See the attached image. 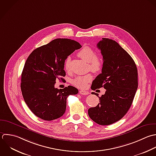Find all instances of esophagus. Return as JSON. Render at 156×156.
<instances>
[{
	"label": "esophagus",
	"mask_w": 156,
	"mask_h": 156,
	"mask_svg": "<svg viewBox=\"0 0 156 156\" xmlns=\"http://www.w3.org/2000/svg\"><path fill=\"white\" fill-rule=\"evenodd\" d=\"M80 94L81 95H88L89 94V92L88 91L86 90H81L80 91Z\"/></svg>",
	"instance_id": "34e87169"
}]
</instances>
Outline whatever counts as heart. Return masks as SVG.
<instances>
[{"instance_id":"heart-1","label":"heart","mask_w":156,"mask_h":156,"mask_svg":"<svg viewBox=\"0 0 156 156\" xmlns=\"http://www.w3.org/2000/svg\"><path fill=\"white\" fill-rule=\"evenodd\" d=\"M95 51L89 46L83 47L78 53V55L83 60L88 62L89 69L94 73H98L101 71L104 66V59L100 55H95ZM71 58L68 56L64 63V68L67 71L70 70ZM92 80V75L90 73L85 75H80L72 80V83L76 87L84 89L87 84Z\"/></svg>"}]
</instances>
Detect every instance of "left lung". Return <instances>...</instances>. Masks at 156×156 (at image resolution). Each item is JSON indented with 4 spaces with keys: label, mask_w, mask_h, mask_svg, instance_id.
I'll return each instance as SVG.
<instances>
[{
    "label": "left lung",
    "mask_w": 156,
    "mask_h": 156,
    "mask_svg": "<svg viewBox=\"0 0 156 156\" xmlns=\"http://www.w3.org/2000/svg\"><path fill=\"white\" fill-rule=\"evenodd\" d=\"M104 59L101 73L93 81V90L103 87L100 103L88 110L89 117L100 125L122 119L129 109L138 87V73L132 57L116 41L102 38L97 44ZM98 97V94L92 92Z\"/></svg>",
    "instance_id": "obj_1"
}]
</instances>
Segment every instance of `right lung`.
Returning <instances> with one entry per match:
<instances>
[{"instance_id":"right-lung-1","label":"right lung","mask_w":156,"mask_h":156,"mask_svg":"<svg viewBox=\"0 0 156 156\" xmlns=\"http://www.w3.org/2000/svg\"><path fill=\"white\" fill-rule=\"evenodd\" d=\"M82 46L69 39H55L34 50L28 57L21 75L20 88L25 103L37 117L57 119L66 111L67 98L78 90L72 86L58 89L56 80L64 79L66 59Z\"/></svg>"}]
</instances>
